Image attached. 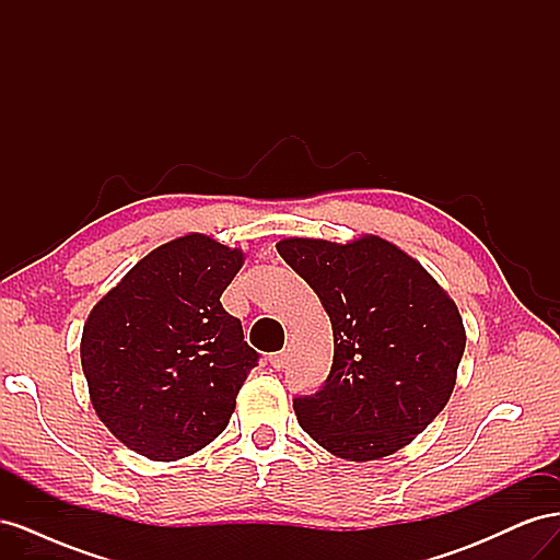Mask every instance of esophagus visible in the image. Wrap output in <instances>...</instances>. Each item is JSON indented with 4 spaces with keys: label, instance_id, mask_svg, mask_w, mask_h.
Masks as SVG:
<instances>
[{
    "label": "esophagus",
    "instance_id": "esophagus-1",
    "mask_svg": "<svg viewBox=\"0 0 560 560\" xmlns=\"http://www.w3.org/2000/svg\"><path fill=\"white\" fill-rule=\"evenodd\" d=\"M270 366H273L276 371H282L284 366H287V352H276V354H270Z\"/></svg>",
    "mask_w": 560,
    "mask_h": 560
}]
</instances>
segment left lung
Masks as SVG:
<instances>
[{
	"label": "left lung",
	"instance_id": "1",
	"mask_svg": "<svg viewBox=\"0 0 560 560\" xmlns=\"http://www.w3.org/2000/svg\"><path fill=\"white\" fill-rule=\"evenodd\" d=\"M276 247L311 284L334 331L325 385L294 399L303 432L352 463L409 446L455 387L467 341L455 301L381 235L284 238Z\"/></svg>",
	"mask_w": 560,
	"mask_h": 560
}]
</instances>
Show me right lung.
Segmentation results:
<instances>
[{"label": "right lung", "mask_w": 560, "mask_h": 560, "mask_svg": "<svg viewBox=\"0 0 560 560\" xmlns=\"http://www.w3.org/2000/svg\"><path fill=\"white\" fill-rule=\"evenodd\" d=\"M245 261L202 233L151 249L100 299L81 334V369L105 428L130 451L175 463L229 425L259 354L222 294Z\"/></svg>", "instance_id": "obj_1"}]
</instances>
